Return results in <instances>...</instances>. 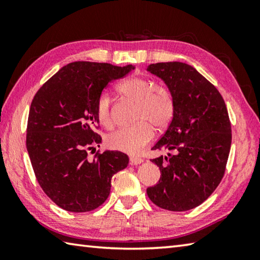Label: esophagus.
Returning <instances> with one entry per match:
<instances>
[{
    "mask_svg": "<svg viewBox=\"0 0 260 260\" xmlns=\"http://www.w3.org/2000/svg\"><path fill=\"white\" fill-rule=\"evenodd\" d=\"M129 160H131V164L133 165H139L143 161V159L141 157H131Z\"/></svg>",
    "mask_w": 260,
    "mask_h": 260,
    "instance_id": "obj_1",
    "label": "esophagus"
}]
</instances>
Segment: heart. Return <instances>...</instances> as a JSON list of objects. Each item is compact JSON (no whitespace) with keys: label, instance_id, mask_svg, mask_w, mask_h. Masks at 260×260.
Returning <instances> with one entry per match:
<instances>
[{"label":"heart","instance_id":"b5f03b06","mask_svg":"<svg viewBox=\"0 0 260 260\" xmlns=\"http://www.w3.org/2000/svg\"><path fill=\"white\" fill-rule=\"evenodd\" d=\"M120 93L138 103L134 121L136 124L122 127L107 136V146L112 150L138 153L150 142L153 136L152 126L164 129L174 114V100L171 91L146 77L133 76L127 78L118 87ZM96 117L101 125L110 128L113 125L111 98L103 91L96 102Z\"/></svg>","mask_w":260,"mask_h":260}]
</instances>
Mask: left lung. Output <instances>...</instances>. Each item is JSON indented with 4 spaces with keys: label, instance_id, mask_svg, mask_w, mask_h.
I'll return each mask as SVG.
<instances>
[{
    "label": "left lung",
    "instance_id": "8db88e82",
    "mask_svg": "<svg viewBox=\"0 0 260 260\" xmlns=\"http://www.w3.org/2000/svg\"><path fill=\"white\" fill-rule=\"evenodd\" d=\"M174 100V114L153 150L173 155L151 159L160 179L147 193L153 204L170 211H187L203 203L223 178L232 144V127L221 94L186 63L150 64Z\"/></svg>",
    "mask_w": 260,
    "mask_h": 260
}]
</instances>
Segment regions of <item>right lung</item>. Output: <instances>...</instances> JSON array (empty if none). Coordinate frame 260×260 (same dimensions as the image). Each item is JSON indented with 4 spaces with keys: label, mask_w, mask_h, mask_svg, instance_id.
<instances>
[{
    "label": "right lung",
    "mask_w": 260,
    "mask_h": 260,
    "mask_svg": "<svg viewBox=\"0 0 260 260\" xmlns=\"http://www.w3.org/2000/svg\"><path fill=\"white\" fill-rule=\"evenodd\" d=\"M133 65L74 61L61 68L37 91L30 103L26 148L46 195L70 212H88L107 201L113 174L128 165L120 151L100 147L96 102L110 82L127 76Z\"/></svg>",
    "instance_id": "add662e5"
}]
</instances>
